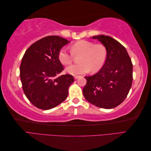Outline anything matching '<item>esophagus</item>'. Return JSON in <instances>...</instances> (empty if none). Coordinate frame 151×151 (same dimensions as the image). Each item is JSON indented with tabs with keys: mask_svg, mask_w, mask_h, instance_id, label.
I'll use <instances>...</instances> for the list:
<instances>
[{
	"mask_svg": "<svg viewBox=\"0 0 151 151\" xmlns=\"http://www.w3.org/2000/svg\"><path fill=\"white\" fill-rule=\"evenodd\" d=\"M80 77H81V76H74V79H77L78 78H79Z\"/></svg>",
	"mask_w": 151,
	"mask_h": 151,
	"instance_id": "1",
	"label": "esophagus"
}]
</instances>
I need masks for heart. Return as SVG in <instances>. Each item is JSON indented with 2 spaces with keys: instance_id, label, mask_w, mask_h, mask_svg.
<instances>
[{
  "instance_id": "obj_1",
  "label": "heart",
  "mask_w": 151,
  "mask_h": 151,
  "mask_svg": "<svg viewBox=\"0 0 151 151\" xmlns=\"http://www.w3.org/2000/svg\"><path fill=\"white\" fill-rule=\"evenodd\" d=\"M71 52L62 48L58 53V60L62 64L69 65L74 56L80 55L79 63L71 65L65 68V71L71 75L86 74L90 70L96 72L104 65L106 60L107 50L103 44H94L87 40H80L72 45Z\"/></svg>"
}]
</instances>
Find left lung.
<instances>
[{
  "label": "left lung",
  "mask_w": 151,
  "mask_h": 151,
  "mask_svg": "<svg viewBox=\"0 0 151 151\" xmlns=\"http://www.w3.org/2000/svg\"><path fill=\"white\" fill-rule=\"evenodd\" d=\"M107 50L104 65L93 76H86L83 88L86 99L105 109L115 108L127 98L133 81V65L126 48L109 36H94Z\"/></svg>",
  "instance_id": "obj_1"
}]
</instances>
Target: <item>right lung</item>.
<instances>
[{
	"mask_svg": "<svg viewBox=\"0 0 151 151\" xmlns=\"http://www.w3.org/2000/svg\"><path fill=\"white\" fill-rule=\"evenodd\" d=\"M70 43L58 36H48L27 49L20 65V77L24 93L34 106L50 109L67 98L72 75H58L63 70L58 60L62 48Z\"/></svg>",
	"mask_w": 151,
	"mask_h": 151,
	"instance_id": "add662e5",
	"label": "right lung"
}]
</instances>
